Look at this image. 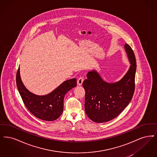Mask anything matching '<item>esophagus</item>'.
Masks as SVG:
<instances>
[{"label": "esophagus", "mask_w": 157, "mask_h": 157, "mask_svg": "<svg viewBox=\"0 0 157 157\" xmlns=\"http://www.w3.org/2000/svg\"><path fill=\"white\" fill-rule=\"evenodd\" d=\"M84 81V78L82 77H80L78 78L77 80V84L79 85V86H81L82 83V82Z\"/></svg>", "instance_id": "esophagus-1"}]
</instances>
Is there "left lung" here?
I'll return each instance as SVG.
<instances>
[{"label":"left lung","mask_w":157,"mask_h":157,"mask_svg":"<svg viewBox=\"0 0 157 157\" xmlns=\"http://www.w3.org/2000/svg\"><path fill=\"white\" fill-rule=\"evenodd\" d=\"M124 48L130 61V68L123 78L116 82L103 80L95 70L89 71L82 82L86 91L85 111L96 123L108 122L118 116L130 103L135 90L136 60L128 44Z\"/></svg>","instance_id":"1"}]
</instances>
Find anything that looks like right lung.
Returning a JSON list of instances; mask_svg holds the SVG:
<instances>
[{
  "mask_svg": "<svg viewBox=\"0 0 157 157\" xmlns=\"http://www.w3.org/2000/svg\"><path fill=\"white\" fill-rule=\"evenodd\" d=\"M16 85L28 110L40 120L52 121L61 116L64 107V96L69 90L76 87L77 80L75 78L66 80L47 95L38 96L25 87L21 80L19 67L16 75Z\"/></svg>",
  "mask_w": 157,
  "mask_h": 157,
  "instance_id": "1",
  "label": "right lung"
}]
</instances>
